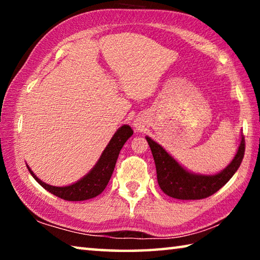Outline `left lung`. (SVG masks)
I'll use <instances>...</instances> for the list:
<instances>
[{"instance_id": "obj_1", "label": "left lung", "mask_w": 260, "mask_h": 260, "mask_svg": "<svg viewBox=\"0 0 260 260\" xmlns=\"http://www.w3.org/2000/svg\"><path fill=\"white\" fill-rule=\"evenodd\" d=\"M146 139L156 164L158 184L166 195L178 200H202L217 192L235 174L245 150V141L242 135L236 155L225 169L215 174H197L180 165L160 144L149 136Z\"/></svg>"}]
</instances>
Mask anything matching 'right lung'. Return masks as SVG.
<instances>
[{"label":"right lung","mask_w":260,"mask_h":260,"mask_svg":"<svg viewBox=\"0 0 260 260\" xmlns=\"http://www.w3.org/2000/svg\"><path fill=\"white\" fill-rule=\"evenodd\" d=\"M133 135V129L128 125H122L120 128L114 133L112 139L110 140L107 148L101 155L100 159L96 162L95 166L88 172L85 177L78 180L77 182L69 184L64 187H56L41 181L37 175L34 174L32 170L27 165V169L32 177L41 184V186L55 196L63 199L65 201L78 202L86 201L89 199H94L102 192L107 184L110 181V178L113 173L114 166L119 156L121 148L131 136Z\"/></svg>","instance_id":"right-lung-1"}]
</instances>
